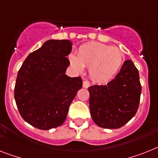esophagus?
Wrapping results in <instances>:
<instances>
[{"instance_id":"34e87169","label":"esophagus","mask_w":158,"mask_h":158,"mask_svg":"<svg viewBox=\"0 0 158 158\" xmlns=\"http://www.w3.org/2000/svg\"><path fill=\"white\" fill-rule=\"evenodd\" d=\"M89 85H90L89 81H83V87H84V88H88Z\"/></svg>"}]
</instances>
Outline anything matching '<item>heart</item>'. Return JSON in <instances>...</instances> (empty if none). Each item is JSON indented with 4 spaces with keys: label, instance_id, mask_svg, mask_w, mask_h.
Returning a JSON list of instances; mask_svg holds the SVG:
<instances>
[{
    "label": "heart",
    "instance_id": "heart-1",
    "mask_svg": "<svg viewBox=\"0 0 158 158\" xmlns=\"http://www.w3.org/2000/svg\"><path fill=\"white\" fill-rule=\"evenodd\" d=\"M70 64L78 72L89 68V75L98 82H107L118 73L123 60V54L118 48L91 42L83 44L77 51V56L70 55Z\"/></svg>",
    "mask_w": 158,
    "mask_h": 158
}]
</instances>
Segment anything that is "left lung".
Here are the masks:
<instances>
[{"label": "left lung", "mask_w": 158, "mask_h": 158, "mask_svg": "<svg viewBox=\"0 0 158 158\" xmlns=\"http://www.w3.org/2000/svg\"><path fill=\"white\" fill-rule=\"evenodd\" d=\"M89 109L94 123L103 128H119L132 118L139 107L141 85L138 69L131 60L122 65L106 85L89 87Z\"/></svg>", "instance_id": "obj_1"}]
</instances>
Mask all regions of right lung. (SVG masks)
I'll use <instances>...</instances> for the list:
<instances>
[{
  "mask_svg": "<svg viewBox=\"0 0 158 158\" xmlns=\"http://www.w3.org/2000/svg\"><path fill=\"white\" fill-rule=\"evenodd\" d=\"M69 40H48L27 57L18 73L14 98L26 122L41 130L60 126L82 87V79L65 74Z\"/></svg>",
  "mask_w": 158,
  "mask_h": 158,
  "instance_id": "obj_1",
  "label": "right lung"
}]
</instances>
